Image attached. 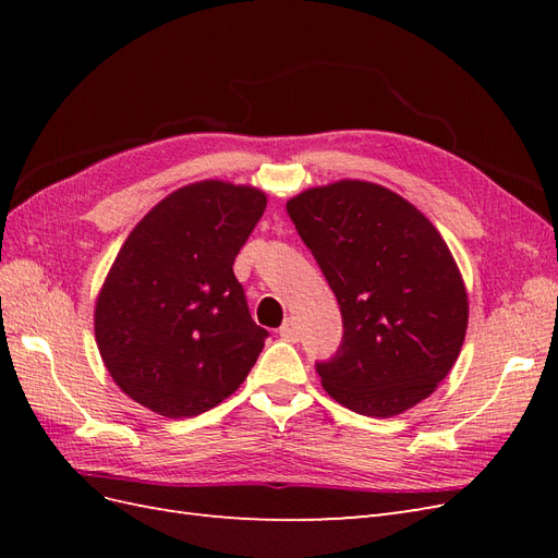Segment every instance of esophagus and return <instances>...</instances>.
Returning a JSON list of instances; mask_svg holds the SVG:
<instances>
[{
  "label": "esophagus",
  "instance_id": "esophagus-1",
  "mask_svg": "<svg viewBox=\"0 0 558 558\" xmlns=\"http://www.w3.org/2000/svg\"><path fill=\"white\" fill-rule=\"evenodd\" d=\"M279 335L283 337V340H289V342H298V337H300V328H298V324H295V318L293 316H289L283 320V326L279 328Z\"/></svg>",
  "mask_w": 558,
  "mask_h": 558
}]
</instances>
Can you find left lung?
<instances>
[{
	"label": "left lung",
	"instance_id": "1",
	"mask_svg": "<svg viewBox=\"0 0 558 558\" xmlns=\"http://www.w3.org/2000/svg\"><path fill=\"white\" fill-rule=\"evenodd\" d=\"M342 312V344L316 363L344 408L396 416L428 398L459 359L468 293L449 246L398 193L337 181L286 202Z\"/></svg>",
	"mask_w": 558,
	"mask_h": 558
}]
</instances>
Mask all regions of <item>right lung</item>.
<instances>
[{"label":"right lung","instance_id":"add662e5","mask_svg":"<svg viewBox=\"0 0 558 558\" xmlns=\"http://www.w3.org/2000/svg\"><path fill=\"white\" fill-rule=\"evenodd\" d=\"M265 205L251 185L199 181L130 232L97 298L95 340L134 402L170 418L197 416L251 373L267 330L251 318L232 265Z\"/></svg>","mask_w":558,"mask_h":558}]
</instances>
